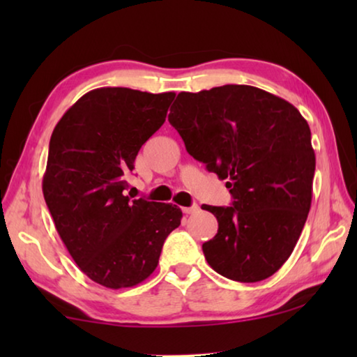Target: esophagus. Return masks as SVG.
Returning a JSON list of instances; mask_svg holds the SVG:
<instances>
[{
    "label": "esophagus",
    "mask_w": 357,
    "mask_h": 357,
    "mask_svg": "<svg viewBox=\"0 0 357 357\" xmlns=\"http://www.w3.org/2000/svg\"><path fill=\"white\" fill-rule=\"evenodd\" d=\"M198 209H200V208H198V204H192V206L183 208V213H184V214H193V213H197Z\"/></svg>",
    "instance_id": "1"
}]
</instances>
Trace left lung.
<instances>
[{
    "instance_id": "left-lung-1",
    "label": "left lung",
    "mask_w": 357,
    "mask_h": 357,
    "mask_svg": "<svg viewBox=\"0 0 357 357\" xmlns=\"http://www.w3.org/2000/svg\"><path fill=\"white\" fill-rule=\"evenodd\" d=\"M168 121L193 159L227 179L233 206L217 217L203 253L215 273L253 283L275 274L291 255L312 204L315 153L298 108L249 84L179 93Z\"/></svg>"
}]
</instances>
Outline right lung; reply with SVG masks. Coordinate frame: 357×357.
I'll return each mask as SVG.
<instances>
[{
  "mask_svg": "<svg viewBox=\"0 0 357 357\" xmlns=\"http://www.w3.org/2000/svg\"><path fill=\"white\" fill-rule=\"evenodd\" d=\"M173 99L174 93L98 88L53 129L42 192L66 249L102 287L146 280L167 236L181 225L176 204L126 195L138 151L165 123Z\"/></svg>",
  "mask_w": 357,
  "mask_h": 357,
  "instance_id": "right-lung-1",
  "label": "right lung"
}]
</instances>
